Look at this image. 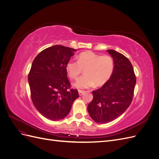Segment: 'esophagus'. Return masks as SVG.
<instances>
[{
    "label": "esophagus",
    "mask_w": 159,
    "mask_h": 159,
    "mask_svg": "<svg viewBox=\"0 0 159 159\" xmlns=\"http://www.w3.org/2000/svg\"><path fill=\"white\" fill-rule=\"evenodd\" d=\"M78 93H79V95H80V96H81V95H82L85 93V91H81V90H79Z\"/></svg>",
    "instance_id": "34e87169"
}]
</instances>
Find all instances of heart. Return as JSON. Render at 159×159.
<instances>
[{"instance_id":"heart-1","label":"heart","mask_w":159,"mask_h":159,"mask_svg":"<svg viewBox=\"0 0 159 159\" xmlns=\"http://www.w3.org/2000/svg\"><path fill=\"white\" fill-rule=\"evenodd\" d=\"M66 70L71 79L76 80L85 70V74L74 86L79 89H87L102 85L110 79L114 70V61L108 55L100 56L91 51L84 52L78 56V61L70 60Z\"/></svg>"}]
</instances>
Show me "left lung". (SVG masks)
I'll return each mask as SVG.
<instances>
[{"label": "left lung", "mask_w": 159, "mask_h": 159, "mask_svg": "<svg viewBox=\"0 0 159 159\" xmlns=\"http://www.w3.org/2000/svg\"><path fill=\"white\" fill-rule=\"evenodd\" d=\"M114 61L110 79L102 88L93 91V100L88 106L94 121L103 124L122 115L131 104L136 84V77L131 61L121 53L107 50Z\"/></svg>", "instance_id": "obj_1"}]
</instances>
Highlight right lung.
<instances>
[{
	"mask_svg": "<svg viewBox=\"0 0 159 159\" xmlns=\"http://www.w3.org/2000/svg\"><path fill=\"white\" fill-rule=\"evenodd\" d=\"M77 50L56 45L42 50L34 60L28 74L32 103L44 117L52 121L64 119L79 98L71 89L66 65Z\"/></svg>",
	"mask_w": 159,
	"mask_h": 159,
	"instance_id": "1",
	"label": "right lung"
}]
</instances>
